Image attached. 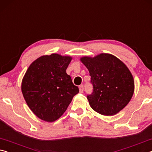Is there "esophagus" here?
Here are the masks:
<instances>
[{
  "label": "esophagus",
  "instance_id": "obj_1",
  "mask_svg": "<svg viewBox=\"0 0 152 152\" xmlns=\"http://www.w3.org/2000/svg\"><path fill=\"white\" fill-rule=\"evenodd\" d=\"M79 91H80V92H83V91H84V86L83 85H80L79 86Z\"/></svg>",
  "mask_w": 152,
  "mask_h": 152
}]
</instances>
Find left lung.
Returning <instances> with one entry per match:
<instances>
[{
    "label": "left lung",
    "instance_id": "obj_1",
    "mask_svg": "<svg viewBox=\"0 0 152 152\" xmlns=\"http://www.w3.org/2000/svg\"><path fill=\"white\" fill-rule=\"evenodd\" d=\"M88 69L93 92L87 96L90 106L105 116L117 114L129 102L134 93L135 83L127 66L110 53L80 58Z\"/></svg>",
    "mask_w": 152,
    "mask_h": 152
}]
</instances>
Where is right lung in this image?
I'll return each mask as SVG.
<instances>
[{"label":"right lung","instance_id":"right-lung-1","mask_svg":"<svg viewBox=\"0 0 152 152\" xmlns=\"http://www.w3.org/2000/svg\"><path fill=\"white\" fill-rule=\"evenodd\" d=\"M72 58L58 53L33 61L22 80L21 91L31 110L40 119L53 122L62 115L79 92L66 69Z\"/></svg>","mask_w":152,"mask_h":152}]
</instances>
